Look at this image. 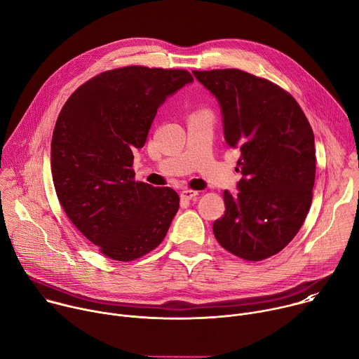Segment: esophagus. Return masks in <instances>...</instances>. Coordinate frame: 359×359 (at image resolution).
<instances>
[{
    "label": "esophagus",
    "mask_w": 359,
    "mask_h": 359,
    "mask_svg": "<svg viewBox=\"0 0 359 359\" xmlns=\"http://www.w3.org/2000/svg\"><path fill=\"white\" fill-rule=\"evenodd\" d=\"M197 194H198V191L191 190V189H184V190L180 193L182 198H184V200H191V198H194Z\"/></svg>",
    "instance_id": "34e87169"
}]
</instances>
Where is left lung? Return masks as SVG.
I'll list each match as a JSON object with an SVG mask.
<instances>
[{
    "label": "left lung",
    "mask_w": 359,
    "mask_h": 359,
    "mask_svg": "<svg viewBox=\"0 0 359 359\" xmlns=\"http://www.w3.org/2000/svg\"><path fill=\"white\" fill-rule=\"evenodd\" d=\"M219 100L224 139L241 156L238 194L223 193L226 213L213 224L219 244L247 262L280 252L313 201L316 146L298 102L274 82L240 69L193 71Z\"/></svg>",
    "instance_id": "obj_1"
}]
</instances>
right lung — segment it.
Wrapping results in <instances>:
<instances>
[{"label":"right lung","mask_w":359,"mask_h":359,"mask_svg":"<svg viewBox=\"0 0 359 359\" xmlns=\"http://www.w3.org/2000/svg\"><path fill=\"white\" fill-rule=\"evenodd\" d=\"M184 69L132 65L102 72L62 107L50 142V170L74 226L107 257L133 262L155 250L179 210L170 187L136 182L143 147L166 96L191 82Z\"/></svg>","instance_id":"add662e5"}]
</instances>
